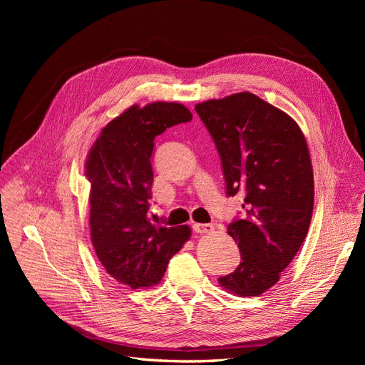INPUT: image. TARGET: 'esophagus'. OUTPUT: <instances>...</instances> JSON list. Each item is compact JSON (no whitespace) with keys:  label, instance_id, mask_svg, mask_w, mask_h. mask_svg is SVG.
Masks as SVG:
<instances>
[{"label":"esophagus","instance_id":"esophagus-1","mask_svg":"<svg viewBox=\"0 0 365 365\" xmlns=\"http://www.w3.org/2000/svg\"><path fill=\"white\" fill-rule=\"evenodd\" d=\"M213 225L212 224H193V230L196 231V233L200 235H205V233H210V231H213Z\"/></svg>","mask_w":365,"mask_h":365}]
</instances>
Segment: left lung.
<instances>
[{
    "instance_id": "1",
    "label": "left lung",
    "mask_w": 365,
    "mask_h": 365,
    "mask_svg": "<svg viewBox=\"0 0 365 365\" xmlns=\"http://www.w3.org/2000/svg\"><path fill=\"white\" fill-rule=\"evenodd\" d=\"M222 161L227 195H245V213L228 225L239 267L219 284L257 297L279 282L300 250L314 210V172L302 129L251 93L195 106Z\"/></svg>"
}]
</instances>
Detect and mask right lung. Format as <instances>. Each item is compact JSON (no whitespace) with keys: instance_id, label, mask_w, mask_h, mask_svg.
<instances>
[{"instance_id":"obj_1","label":"right lung","mask_w":365,"mask_h":365,"mask_svg":"<svg viewBox=\"0 0 365 365\" xmlns=\"http://www.w3.org/2000/svg\"><path fill=\"white\" fill-rule=\"evenodd\" d=\"M192 120L176 102L128 108L102 129L85 163L91 182V242L106 272L132 289L157 284L172 256L190 239V227L150 224L153 140Z\"/></svg>"}]
</instances>
